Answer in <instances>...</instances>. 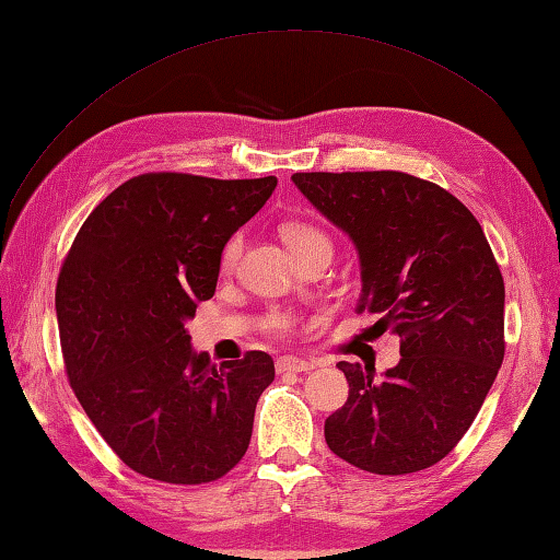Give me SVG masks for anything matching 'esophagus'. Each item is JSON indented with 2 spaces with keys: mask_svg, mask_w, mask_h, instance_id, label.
Here are the masks:
<instances>
[{
  "mask_svg": "<svg viewBox=\"0 0 560 560\" xmlns=\"http://www.w3.org/2000/svg\"><path fill=\"white\" fill-rule=\"evenodd\" d=\"M277 371L279 373H287V371L307 373V371H313V363L299 359V355H283V359L277 361Z\"/></svg>",
  "mask_w": 560,
  "mask_h": 560,
  "instance_id": "esophagus-1",
  "label": "esophagus"
}]
</instances>
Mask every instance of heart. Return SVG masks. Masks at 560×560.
<instances>
[{
    "instance_id": "1",
    "label": "heart",
    "mask_w": 560,
    "mask_h": 560,
    "mask_svg": "<svg viewBox=\"0 0 560 560\" xmlns=\"http://www.w3.org/2000/svg\"><path fill=\"white\" fill-rule=\"evenodd\" d=\"M281 237L283 243L289 245L291 253L295 257H303L307 253H313V249H331V241L325 231H319L317 225L307 223V221H287L281 223ZM241 249H243V237L241 235H233L229 243L223 245V253H221V269L223 271H231L235 267L237 257H241ZM265 327L271 331V335L283 337L289 335L291 327H293V317L289 313H281V311H273L269 313Z\"/></svg>"
}]
</instances>
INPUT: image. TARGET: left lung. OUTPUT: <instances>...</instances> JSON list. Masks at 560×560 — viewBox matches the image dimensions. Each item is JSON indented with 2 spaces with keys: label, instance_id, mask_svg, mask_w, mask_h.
Masks as SVG:
<instances>
[{
  "label": "left lung",
  "instance_id": "left-lung-1",
  "mask_svg": "<svg viewBox=\"0 0 560 560\" xmlns=\"http://www.w3.org/2000/svg\"><path fill=\"white\" fill-rule=\"evenodd\" d=\"M311 205L361 259L355 311L399 337L401 359L337 363L349 399L325 421L329 450L399 477L450 455L477 419L505 355L503 273L474 213L435 183L399 171L295 173Z\"/></svg>",
  "mask_w": 560,
  "mask_h": 560
}]
</instances>
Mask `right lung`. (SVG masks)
I'll use <instances>...</instances> for the list:
<instances>
[{
	"mask_svg": "<svg viewBox=\"0 0 560 560\" xmlns=\"http://www.w3.org/2000/svg\"><path fill=\"white\" fill-rule=\"evenodd\" d=\"M273 187V175H137L91 211L69 247L55 291L69 385L141 477L209 483L247 452L271 355L211 363L189 347L185 319L217 291L223 245Z\"/></svg>",
	"mask_w": 560,
	"mask_h": 560,
	"instance_id": "obj_1",
	"label": "right lung"
}]
</instances>
